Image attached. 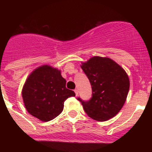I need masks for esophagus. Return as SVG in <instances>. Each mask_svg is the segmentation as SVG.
I'll list each match as a JSON object with an SVG mask.
<instances>
[{
  "label": "esophagus",
  "instance_id": "esophagus-1",
  "mask_svg": "<svg viewBox=\"0 0 152 152\" xmlns=\"http://www.w3.org/2000/svg\"><path fill=\"white\" fill-rule=\"evenodd\" d=\"M75 95H76V96H77V95H78V90L75 89Z\"/></svg>",
  "mask_w": 152,
  "mask_h": 152
}]
</instances>
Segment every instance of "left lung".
I'll return each instance as SVG.
<instances>
[{"label":"left lung","mask_w":152,"mask_h":152,"mask_svg":"<svg viewBox=\"0 0 152 152\" xmlns=\"http://www.w3.org/2000/svg\"><path fill=\"white\" fill-rule=\"evenodd\" d=\"M92 88V97L81 103L88 116L97 121H107L119 112L129 90V79L125 70L109 58L94 56L81 63Z\"/></svg>","instance_id":"8db88e82"}]
</instances>
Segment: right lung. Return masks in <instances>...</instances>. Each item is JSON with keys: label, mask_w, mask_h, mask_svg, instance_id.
I'll list each match as a JSON object with an SVG mask.
<instances>
[{"label": "right lung", "mask_w": 152, "mask_h": 152, "mask_svg": "<svg viewBox=\"0 0 152 152\" xmlns=\"http://www.w3.org/2000/svg\"><path fill=\"white\" fill-rule=\"evenodd\" d=\"M75 96L73 91L66 88V80L59 70L47 64L39 67L29 75L22 91L26 110L43 122L58 116L65 100Z\"/></svg>", "instance_id": "right-lung-1"}]
</instances>
